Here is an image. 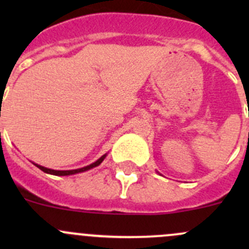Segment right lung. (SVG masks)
<instances>
[{
	"label": "right lung",
	"mask_w": 249,
	"mask_h": 249,
	"mask_svg": "<svg viewBox=\"0 0 249 249\" xmlns=\"http://www.w3.org/2000/svg\"><path fill=\"white\" fill-rule=\"evenodd\" d=\"M106 155H107V154L102 155V157L100 158V159H97L96 161H95V162H92V164H90V165H88V166H85V167H82V169H77V170H67V171H57V170L47 169V167H44V166H41V165H38V164H35V162H32V164H34V165H36V166L38 167L39 170H42V171H43V172H46V173H49V175H54V176H70V175H74V173H79V172H84V171H88V170H90V169H94V167L99 166V165L101 164V162L104 161V160H105V158H106Z\"/></svg>",
	"instance_id": "1"
}]
</instances>
